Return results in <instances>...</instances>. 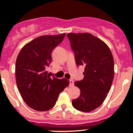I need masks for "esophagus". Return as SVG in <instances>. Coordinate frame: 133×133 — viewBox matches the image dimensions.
I'll use <instances>...</instances> for the list:
<instances>
[{"instance_id": "obj_1", "label": "esophagus", "mask_w": 133, "mask_h": 133, "mask_svg": "<svg viewBox=\"0 0 133 133\" xmlns=\"http://www.w3.org/2000/svg\"><path fill=\"white\" fill-rule=\"evenodd\" d=\"M74 86V81L72 79H70L69 80V87Z\"/></svg>"}]
</instances>
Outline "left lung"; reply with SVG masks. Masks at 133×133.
<instances>
[{"label": "left lung", "instance_id": "8db88e82", "mask_svg": "<svg viewBox=\"0 0 133 133\" xmlns=\"http://www.w3.org/2000/svg\"><path fill=\"white\" fill-rule=\"evenodd\" d=\"M77 66L83 65L84 78L75 83L80 96L72 101L75 109L89 112L98 108L107 96L114 77V61L110 48L89 33L67 35Z\"/></svg>", "mask_w": 133, "mask_h": 133}]
</instances>
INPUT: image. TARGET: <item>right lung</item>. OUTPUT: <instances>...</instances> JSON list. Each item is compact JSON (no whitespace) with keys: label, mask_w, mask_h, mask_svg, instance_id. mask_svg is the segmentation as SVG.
I'll use <instances>...</instances> for the list:
<instances>
[{"label":"right lung","mask_w":133,"mask_h":133,"mask_svg":"<svg viewBox=\"0 0 133 133\" xmlns=\"http://www.w3.org/2000/svg\"><path fill=\"white\" fill-rule=\"evenodd\" d=\"M65 34L43 36L30 41L19 51L15 75L18 89L25 103L37 111H47L55 106L60 93L69 84L65 78L50 77L47 71L52 51Z\"/></svg>","instance_id":"right-lung-1"}]
</instances>
